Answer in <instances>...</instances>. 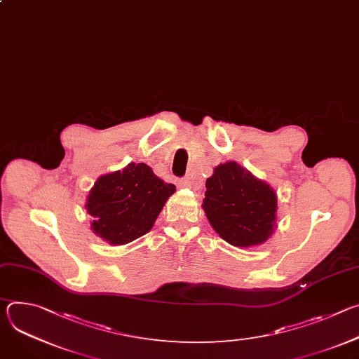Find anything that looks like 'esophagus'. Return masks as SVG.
<instances>
[{"mask_svg":"<svg viewBox=\"0 0 359 359\" xmlns=\"http://www.w3.org/2000/svg\"><path fill=\"white\" fill-rule=\"evenodd\" d=\"M180 186H183V187H191V186H194V184H193V180H191L189 176H186V177L180 179Z\"/></svg>","mask_w":359,"mask_h":359,"instance_id":"34e87169","label":"esophagus"}]
</instances>
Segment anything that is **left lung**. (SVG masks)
I'll use <instances>...</instances> for the list:
<instances>
[{
	"instance_id": "obj_1",
	"label": "left lung",
	"mask_w": 359,
	"mask_h": 359,
	"mask_svg": "<svg viewBox=\"0 0 359 359\" xmlns=\"http://www.w3.org/2000/svg\"><path fill=\"white\" fill-rule=\"evenodd\" d=\"M203 209L222 238L236 247H251L271 236L277 196L248 170L227 162L206 180Z\"/></svg>"
}]
</instances>
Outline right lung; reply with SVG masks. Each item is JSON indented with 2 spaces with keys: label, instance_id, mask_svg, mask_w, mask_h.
Masks as SVG:
<instances>
[{
  "label": "right lung",
  "instance_id": "1",
  "mask_svg": "<svg viewBox=\"0 0 359 359\" xmlns=\"http://www.w3.org/2000/svg\"><path fill=\"white\" fill-rule=\"evenodd\" d=\"M175 184L165 183L144 163L102 176L92 187L86 209L93 217L92 230L111 244H126L151 227Z\"/></svg>",
  "mask_w": 359,
  "mask_h": 359
}]
</instances>
